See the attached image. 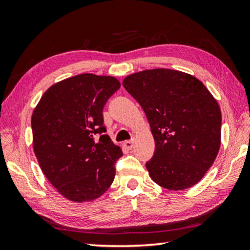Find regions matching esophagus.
I'll list each match as a JSON object with an SVG mask.
<instances>
[{
  "label": "esophagus",
  "mask_w": 250,
  "mask_h": 250,
  "mask_svg": "<svg viewBox=\"0 0 250 250\" xmlns=\"http://www.w3.org/2000/svg\"><path fill=\"white\" fill-rule=\"evenodd\" d=\"M124 145H125V147L126 148V149H132V148L134 147V141H125V143H124Z\"/></svg>",
  "instance_id": "obj_1"
}]
</instances>
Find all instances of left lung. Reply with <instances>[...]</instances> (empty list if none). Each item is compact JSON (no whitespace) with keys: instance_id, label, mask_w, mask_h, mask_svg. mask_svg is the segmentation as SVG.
Segmentation results:
<instances>
[{"instance_id":"8db88e82","label":"left lung","mask_w":250,"mask_h":250,"mask_svg":"<svg viewBox=\"0 0 250 250\" xmlns=\"http://www.w3.org/2000/svg\"><path fill=\"white\" fill-rule=\"evenodd\" d=\"M122 84L144 109L155 139L146 163L151 179L168 190L198 184L221 141V111L208 89L190 74L167 68L131 74Z\"/></svg>"}]
</instances>
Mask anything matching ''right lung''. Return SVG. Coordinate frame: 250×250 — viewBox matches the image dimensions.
Wrapping results in <instances>:
<instances>
[{
  "label": "right lung",
  "mask_w": 250,
  "mask_h": 250,
  "mask_svg": "<svg viewBox=\"0 0 250 250\" xmlns=\"http://www.w3.org/2000/svg\"><path fill=\"white\" fill-rule=\"evenodd\" d=\"M119 88L113 76L81 74L52 84L32 114L33 149L42 171L72 202L98 199L114 182L122 150L105 134L102 111Z\"/></svg>",
  "instance_id": "1"
}]
</instances>
